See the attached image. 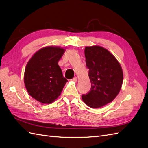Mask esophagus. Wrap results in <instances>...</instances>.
Here are the masks:
<instances>
[{
	"label": "esophagus",
	"mask_w": 148,
	"mask_h": 148,
	"mask_svg": "<svg viewBox=\"0 0 148 148\" xmlns=\"http://www.w3.org/2000/svg\"><path fill=\"white\" fill-rule=\"evenodd\" d=\"M72 81H73L74 82H77V78L76 77H75L73 79H72Z\"/></svg>",
	"instance_id": "esophagus-1"
}]
</instances>
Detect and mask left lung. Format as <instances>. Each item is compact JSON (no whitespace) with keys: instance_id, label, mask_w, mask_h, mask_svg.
<instances>
[{"instance_id":"1","label":"left lung","mask_w":148,"mask_h":148,"mask_svg":"<svg viewBox=\"0 0 148 148\" xmlns=\"http://www.w3.org/2000/svg\"><path fill=\"white\" fill-rule=\"evenodd\" d=\"M84 54L91 88L82 96V99L89 107L101 108L112 102L120 92L123 69L115 57L103 47L86 46Z\"/></svg>"}]
</instances>
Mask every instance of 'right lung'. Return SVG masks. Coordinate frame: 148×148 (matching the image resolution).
Instances as JSON below:
<instances>
[{
    "label": "right lung",
    "mask_w": 148,
    "mask_h": 148,
    "mask_svg": "<svg viewBox=\"0 0 148 148\" xmlns=\"http://www.w3.org/2000/svg\"><path fill=\"white\" fill-rule=\"evenodd\" d=\"M66 49L46 46L34 54L26 65L24 81L29 94L42 104H51L61 93L67 80L58 62Z\"/></svg>",
    "instance_id": "obj_1"
}]
</instances>
